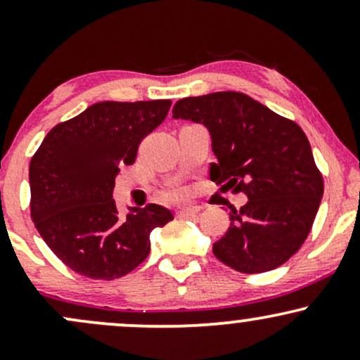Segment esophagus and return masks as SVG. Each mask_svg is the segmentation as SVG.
<instances>
[{
	"instance_id": "1",
	"label": "esophagus",
	"mask_w": 360,
	"mask_h": 360,
	"mask_svg": "<svg viewBox=\"0 0 360 360\" xmlns=\"http://www.w3.org/2000/svg\"><path fill=\"white\" fill-rule=\"evenodd\" d=\"M200 213V208H196V206H186V208H181L177 214H179L181 218H191V217H196V214Z\"/></svg>"
}]
</instances>
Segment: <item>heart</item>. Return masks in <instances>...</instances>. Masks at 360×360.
Returning <instances> with one entry per match:
<instances>
[{
	"label": "heart",
	"instance_id": "heart-1",
	"mask_svg": "<svg viewBox=\"0 0 360 360\" xmlns=\"http://www.w3.org/2000/svg\"><path fill=\"white\" fill-rule=\"evenodd\" d=\"M183 194H184L183 189H174V191L169 193V196H171V198H181V196H183Z\"/></svg>",
	"mask_w": 360,
	"mask_h": 360
}]
</instances>
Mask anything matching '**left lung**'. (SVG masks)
Here are the masks:
<instances>
[{
  "label": "left lung",
  "instance_id": "left-lung-1",
  "mask_svg": "<svg viewBox=\"0 0 360 360\" xmlns=\"http://www.w3.org/2000/svg\"><path fill=\"white\" fill-rule=\"evenodd\" d=\"M172 118L203 123L217 162L210 177L245 193L213 254L245 274L283 266L307 240L323 196V177L298 123L237 91L179 100Z\"/></svg>",
  "mask_w": 360,
  "mask_h": 360
}]
</instances>
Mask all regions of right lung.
<instances>
[{"mask_svg": "<svg viewBox=\"0 0 360 360\" xmlns=\"http://www.w3.org/2000/svg\"><path fill=\"white\" fill-rule=\"evenodd\" d=\"M171 100L101 101L56 125L30 160V214L40 237L69 269L91 279L122 278L150 252V232L171 221L164 206L118 213L120 167L135 162Z\"/></svg>", "mask_w": 360, "mask_h": 360, "instance_id": "1", "label": "right lung"}]
</instances>
